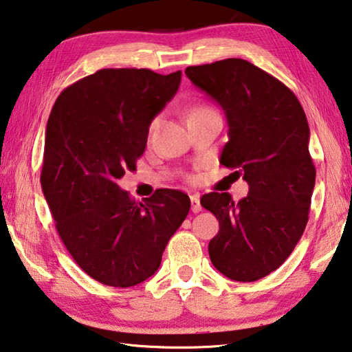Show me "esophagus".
<instances>
[{"mask_svg":"<svg viewBox=\"0 0 352 352\" xmlns=\"http://www.w3.org/2000/svg\"><path fill=\"white\" fill-rule=\"evenodd\" d=\"M190 206H192V212H200V210L203 209L200 204V195L198 194L190 195Z\"/></svg>","mask_w":352,"mask_h":352,"instance_id":"obj_1","label":"esophagus"}]
</instances>
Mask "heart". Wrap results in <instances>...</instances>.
I'll list each match as a JSON object with an SVG mask.
<instances>
[{
  "instance_id": "1",
  "label": "heart",
  "mask_w": 352,
  "mask_h": 352,
  "mask_svg": "<svg viewBox=\"0 0 352 352\" xmlns=\"http://www.w3.org/2000/svg\"><path fill=\"white\" fill-rule=\"evenodd\" d=\"M208 112H214L212 107H209V106H206V104H195V106H192V107H190V109H189V117H195V115H201V113H208ZM157 123H158V120L155 118V120L151 123L149 129L154 131Z\"/></svg>"
}]
</instances>
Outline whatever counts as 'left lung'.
I'll use <instances>...</instances> for the list:
<instances>
[{
  "mask_svg": "<svg viewBox=\"0 0 352 352\" xmlns=\"http://www.w3.org/2000/svg\"><path fill=\"white\" fill-rule=\"evenodd\" d=\"M184 74L225 111L229 140L220 163L249 184L237 203L228 192L201 197L220 223L210 261L228 278L255 282L283 265L308 223L316 184L308 120L289 87L246 60L189 66Z\"/></svg>",
  "mask_w": 352,
  "mask_h": 352,
  "instance_id": "obj_1",
  "label": "left lung"
}]
</instances>
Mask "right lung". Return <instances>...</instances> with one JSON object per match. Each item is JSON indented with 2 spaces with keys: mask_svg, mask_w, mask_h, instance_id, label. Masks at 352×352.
<instances>
[{
  "mask_svg": "<svg viewBox=\"0 0 352 352\" xmlns=\"http://www.w3.org/2000/svg\"><path fill=\"white\" fill-rule=\"evenodd\" d=\"M182 70L101 69L60 94L44 138L41 188L69 254L97 282L129 287L154 276L190 200L157 189L144 203L117 182L135 170L152 120L177 94Z\"/></svg>",
  "mask_w": 352,
  "mask_h": 352,
  "instance_id": "add662e5",
  "label": "right lung"
}]
</instances>
